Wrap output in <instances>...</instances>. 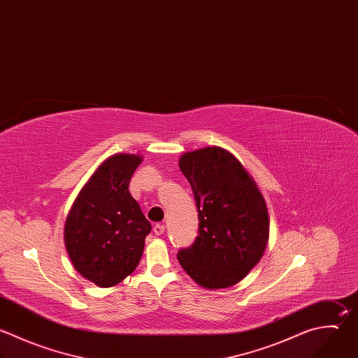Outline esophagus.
<instances>
[{"instance_id": "34e87169", "label": "esophagus", "mask_w": 358, "mask_h": 358, "mask_svg": "<svg viewBox=\"0 0 358 358\" xmlns=\"http://www.w3.org/2000/svg\"><path fill=\"white\" fill-rule=\"evenodd\" d=\"M164 224H160V223H157V224H155L153 226V231L157 234V236H160V234H163L164 233Z\"/></svg>"}]
</instances>
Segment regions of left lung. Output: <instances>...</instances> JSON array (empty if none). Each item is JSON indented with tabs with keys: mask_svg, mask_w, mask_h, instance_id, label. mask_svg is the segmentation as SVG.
<instances>
[{
	"mask_svg": "<svg viewBox=\"0 0 358 358\" xmlns=\"http://www.w3.org/2000/svg\"><path fill=\"white\" fill-rule=\"evenodd\" d=\"M178 166L192 188L199 219L194 245L177 253L181 267L205 289L241 282L268 243L263 194L237 157L219 146L187 152Z\"/></svg>",
	"mask_w": 358,
	"mask_h": 358,
	"instance_id": "8db88e82",
	"label": "left lung"
}]
</instances>
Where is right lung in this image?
<instances>
[{"label":"right lung","mask_w":358,"mask_h":358,"mask_svg":"<svg viewBox=\"0 0 358 358\" xmlns=\"http://www.w3.org/2000/svg\"><path fill=\"white\" fill-rule=\"evenodd\" d=\"M141 155L116 153L102 162L74 199L64 223V246L74 268L109 288L138 267L152 230L129 182Z\"/></svg>","instance_id":"obj_1"}]
</instances>
